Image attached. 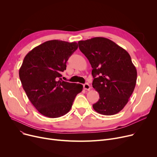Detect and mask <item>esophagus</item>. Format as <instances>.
<instances>
[{
  "label": "esophagus",
  "mask_w": 157,
  "mask_h": 157,
  "mask_svg": "<svg viewBox=\"0 0 157 157\" xmlns=\"http://www.w3.org/2000/svg\"><path fill=\"white\" fill-rule=\"evenodd\" d=\"M83 88H84V89L86 90H89L91 89V87H90V85L88 84V83L84 84V85H83Z\"/></svg>",
  "instance_id": "34e87169"
}]
</instances>
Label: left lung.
Instances as JSON below:
<instances>
[{"label": "left lung", "mask_w": 157, "mask_h": 157, "mask_svg": "<svg viewBox=\"0 0 157 157\" xmlns=\"http://www.w3.org/2000/svg\"><path fill=\"white\" fill-rule=\"evenodd\" d=\"M79 48L92 65L93 87L100 98L94 109L103 115L119 113L132 94L137 71L128 53L104 37L79 40Z\"/></svg>", "instance_id": "1"}]
</instances>
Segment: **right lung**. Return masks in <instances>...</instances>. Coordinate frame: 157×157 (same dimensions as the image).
Instances as JSON below:
<instances>
[{"label":"right lung","instance_id":"add662e5","mask_svg":"<svg viewBox=\"0 0 157 157\" xmlns=\"http://www.w3.org/2000/svg\"><path fill=\"white\" fill-rule=\"evenodd\" d=\"M78 48L76 42L48 40L24 58L19 71L22 86L33 105L46 117L59 118L67 114L83 90L81 84L62 81L60 74Z\"/></svg>","mask_w":157,"mask_h":157}]
</instances>
